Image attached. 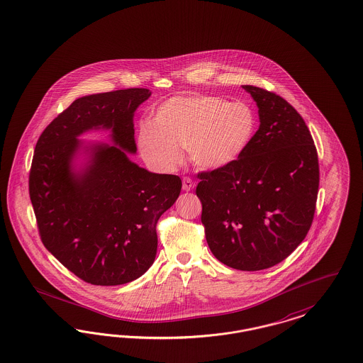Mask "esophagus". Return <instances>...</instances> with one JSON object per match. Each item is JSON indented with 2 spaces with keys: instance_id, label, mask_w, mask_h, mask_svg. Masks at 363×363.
<instances>
[{
  "instance_id": "1",
  "label": "esophagus",
  "mask_w": 363,
  "mask_h": 363,
  "mask_svg": "<svg viewBox=\"0 0 363 363\" xmlns=\"http://www.w3.org/2000/svg\"><path fill=\"white\" fill-rule=\"evenodd\" d=\"M196 186V184L191 181V178H189V177H184V179H182V189L185 190V191H190V190H193Z\"/></svg>"
}]
</instances>
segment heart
I'll return each instance as SVG.
<instances>
[{"label": "heart", "mask_w": 363, "mask_h": 363, "mask_svg": "<svg viewBox=\"0 0 363 363\" xmlns=\"http://www.w3.org/2000/svg\"><path fill=\"white\" fill-rule=\"evenodd\" d=\"M256 127V113L244 101L181 95L160 106L152 125L139 128L138 149L146 162L161 169H173L181 162L184 147L201 169H223L250 147Z\"/></svg>", "instance_id": "obj_1"}]
</instances>
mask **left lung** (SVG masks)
<instances>
[{"label": "left lung", "instance_id": "1", "mask_svg": "<svg viewBox=\"0 0 363 363\" xmlns=\"http://www.w3.org/2000/svg\"><path fill=\"white\" fill-rule=\"evenodd\" d=\"M260 127L236 162L200 172L201 223L217 260L240 271L283 262L306 238L316 209L318 152L308 127L275 92L242 86Z\"/></svg>", "mask_w": 363, "mask_h": 363}]
</instances>
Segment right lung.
Segmentation results:
<instances>
[{
	"mask_svg": "<svg viewBox=\"0 0 363 363\" xmlns=\"http://www.w3.org/2000/svg\"><path fill=\"white\" fill-rule=\"evenodd\" d=\"M128 88L76 99L38 138L29 172V197L44 247L74 275L92 286H119L154 263L157 223L179 196L181 178L154 174L131 162L133 116L149 99ZM113 128L116 147L93 148L82 174L72 172L77 137L91 128Z\"/></svg>",
	"mask_w": 363,
	"mask_h": 363,
	"instance_id": "1",
	"label": "right lung"
}]
</instances>
